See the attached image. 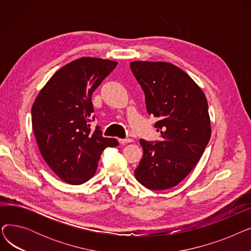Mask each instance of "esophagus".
Instances as JSON below:
<instances>
[{"label": "esophagus", "instance_id": "1", "mask_svg": "<svg viewBox=\"0 0 251 251\" xmlns=\"http://www.w3.org/2000/svg\"><path fill=\"white\" fill-rule=\"evenodd\" d=\"M133 141V139L132 138H125V139H119V142H120L121 144H127V143H130V142H132Z\"/></svg>", "mask_w": 251, "mask_h": 251}]
</instances>
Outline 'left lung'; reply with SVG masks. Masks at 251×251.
I'll return each instance as SVG.
<instances>
[{
    "mask_svg": "<svg viewBox=\"0 0 251 251\" xmlns=\"http://www.w3.org/2000/svg\"><path fill=\"white\" fill-rule=\"evenodd\" d=\"M131 71L146 94L149 114L162 139H140L143 156L135 178L151 190L172 188L200 161L212 135L207 100L193 79L172 63L134 61Z\"/></svg>",
    "mask_w": 251,
    "mask_h": 251,
    "instance_id": "left-lung-1",
    "label": "left lung"
}]
</instances>
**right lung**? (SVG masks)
I'll list each match as a JSON object with an SVG mask.
<instances>
[{
    "label": "right lung",
    "mask_w": 251,
    "mask_h": 251,
    "mask_svg": "<svg viewBox=\"0 0 251 251\" xmlns=\"http://www.w3.org/2000/svg\"><path fill=\"white\" fill-rule=\"evenodd\" d=\"M116 61L83 57L66 64L52 75L33 102L32 128L44 160L60 179L79 185L95 176L105 148L115 138L92 132L91 96L117 66Z\"/></svg>",
    "instance_id": "add662e5"
}]
</instances>
